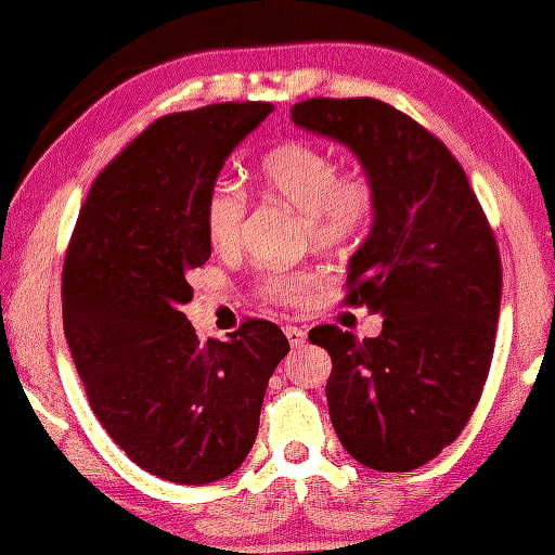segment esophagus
I'll return each mask as SVG.
<instances>
[{
	"label": "esophagus",
	"mask_w": 555,
	"mask_h": 555,
	"mask_svg": "<svg viewBox=\"0 0 555 555\" xmlns=\"http://www.w3.org/2000/svg\"><path fill=\"white\" fill-rule=\"evenodd\" d=\"M283 332H285V337H288L293 350H298V347L306 345V332L300 330V326H285Z\"/></svg>",
	"instance_id": "34e87169"
}]
</instances>
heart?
<instances>
[{
  "instance_id": "obj_1",
  "label": "heart",
  "mask_w": 555,
  "mask_h": 555,
  "mask_svg": "<svg viewBox=\"0 0 555 555\" xmlns=\"http://www.w3.org/2000/svg\"><path fill=\"white\" fill-rule=\"evenodd\" d=\"M259 188L270 197L291 203L306 214L313 244L324 249H350L358 244L375 218V190L358 169L339 172L334 156L309 141H285L262 154L257 167ZM246 197L234 182L218 180L205 197V234L218 251L238 244ZM317 278L311 272L267 275L262 296L272 304L300 306L311 296Z\"/></svg>"
}]
</instances>
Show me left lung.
I'll return each instance as SVG.
<instances>
[{
    "label": "left lung",
    "instance_id": "1",
    "mask_svg": "<svg viewBox=\"0 0 555 555\" xmlns=\"http://www.w3.org/2000/svg\"><path fill=\"white\" fill-rule=\"evenodd\" d=\"M291 118L345 143L375 190L345 304L380 311L383 332H309L332 358L334 433L362 466L414 470L463 433L481 399L502 300L494 231L448 146L386 102L313 98Z\"/></svg>",
    "mask_w": 555,
    "mask_h": 555
}]
</instances>
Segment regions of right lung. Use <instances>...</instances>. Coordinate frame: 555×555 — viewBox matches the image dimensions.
<instances>
[{
  "mask_svg": "<svg viewBox=\"0 0 555 555\" xmlns=\"http://www.w3.org/2000/svg\"><path fill=\"white\" fill-rule=\"evenodd\" d=\"M270 113L221 102L154 120L98 175L68 238L64 334L89 406L135 466L188 487L242 466L291 350L264 319L201 341L182 311L190 270L210 257L205 197Z\"/></svg>",
  "mask_w": 555,
  "mask_h": 555,
  "instance_id": "1",
  "label": "right lung"
}]
</instances>
